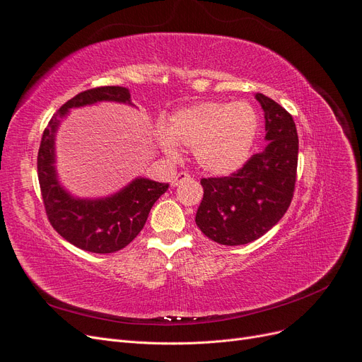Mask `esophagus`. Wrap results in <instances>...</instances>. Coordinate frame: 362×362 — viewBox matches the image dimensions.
Segmentation results:
<instances>
[{
	"label": "esophagus",
	"mask_w": 362,
	"mask_h": 362,
	"mask_svg": "<svg viewBox=\"0 0 362 362\" xmlns=\"http://www.w3.org/2000/svg\"><path fill=\"white\" fill-rule=\"evenodd\" d=\"M189 180H192V177H190V175H189L187 172H180L178 175H175L172 182H170V185H172V187H177V185L181 184L182 181H189Z\"/></svg>",
	"instance_id": "esophagus-1"
}]
</instances>
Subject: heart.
<instances>
[{
	"instance_id": "obj_1",
	"label": "heart",
	"mask_w": 362,
	"mask_h": 362,
	"mask_svg": "<svg viewBox=\"0 0 362 362\" xmlns=\"http://www.w3.org/2000/svg\"><path fill=\"white\" fill-rule=\"evenodd\" d=\"M259 133V116L247 103H201L180 108L160 131V145L170 157L180 145L193 149L196 164L214 177L242 169Z\"/></svg>"
}]
</instances>
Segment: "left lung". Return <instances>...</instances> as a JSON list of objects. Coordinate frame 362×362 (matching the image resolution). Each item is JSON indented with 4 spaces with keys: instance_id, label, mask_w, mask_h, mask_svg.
Here are the masks:
<instances>
[{
    "instance_id": "1",
    "label": "left lung",
    "mask_w": 362,
    "mask_h": 362,
    "mask_svg": "<svg viewBox=\"0 0 362 362\" xmlns=\"http://www.w3.org/2000/svg\"><path fill=\"white\" fill-rule=\"evenodd\" d=\"M255 98L264 112L267 146L229 177L201 180L204 198L196 225L218 245H247L264 235L293 199L299 154L294 120L269 96Z\"/></svg>"
}]
</instances>
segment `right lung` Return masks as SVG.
Returning <instances> with one entry per match:
<instances>
[{"instance_id":"obj_1","label":"right lung","mask_w":362,"mask_h":362,"mask_svg":"<svg viewBox=\"0 0 362 362\" xmlns=\"http://www.w3.org/2000/svg\"><path fill=\"white\" fill-rule=\"evenodd\" d=\"M103 101L131 104V95L120 86L95 87L75 95L51 117L37 154V177L49 223L69 243L93 254H112L133 242L145 226L152 205L169 187V184L139 177L120 192L100 199L75 198L62 187L54 166V140L60 119L69 108Z\"/></svg>"}]
</instances>
